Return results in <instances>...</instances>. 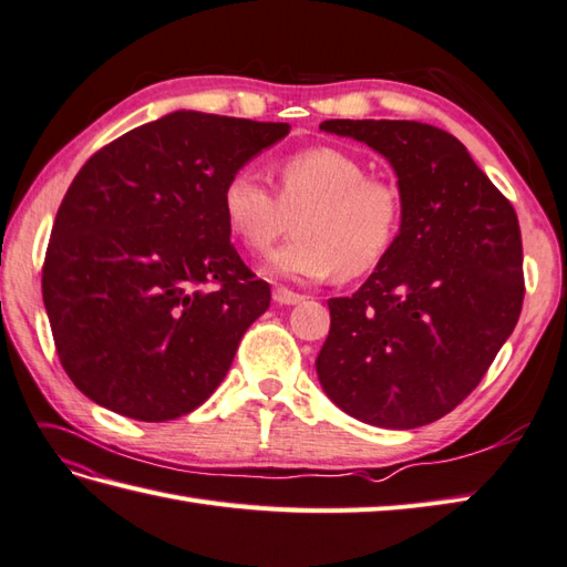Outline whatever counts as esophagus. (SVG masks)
Returning <instances> with one entry per match:
<instances>
[{
	"label": "esophagus",
	"mask_w": 567,
	"mask_h": 567,
	"mask_svg": "<svg viewBox=\"0 0 567 567\" xmlns=\"http://www.w3.org/2000/svg\"><path fill=\"white\" fill-rule=\"evenodd\" d=\"M303 300H306V296L291 291V288H286V286H276L274 288V303H279V306H298V303H303Z\"/></svg>",
	"instance_id": "obj_1"
}]
</instances>
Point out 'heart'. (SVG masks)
Listing matches in <instances>:
<instances>
[{
  "instance_id": "1",
  "label": "heart",
  "mask_w": 567,
  "mask_h": 567,
  "mask_svg": "<svg viewBox=\"0 0 567 567\" xmlns=\"http://www.w3.org/2000/svg\"><path fill=\"white\" fill-rule=\"evenodd\" d=\"M223 213L240 243L261 255L291 228L296 237L276 249L267 269L284 279H357L393 249L402 220L398 186L367 174L347 150L318 145L288 155L276 167V196L249 167L223 186Z\"/></svg>"
}]
</instances>
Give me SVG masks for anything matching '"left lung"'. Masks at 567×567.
I'll return each instance as SVG.
<instances>
[{
	"label": "left lung",
	"mask_w": 567,
	"mask_h": 567,
	"mask_svg": "<svg viewBox=\"0 0 567 567\" xmlns=\"http://www.w3.org/2000/svg\"><path fill=\"white\" fill-rule=\"evenodd\" d=\"M398 174L393 249L351 298H330L318 379L367 424L414 430L483 381L519 320L522 233L509 200L454 135L417 121H322Z\"/></svg>",
	"instance_id": "obj_1"
}]
</instances>
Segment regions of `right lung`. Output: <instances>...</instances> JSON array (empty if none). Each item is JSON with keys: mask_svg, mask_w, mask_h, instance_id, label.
Listing matches in <instances>:
<instances>
[{"mask_svg": "<svg viewBox=\"0 0 567 567\" xmlns=\"http://www.w3.org/2000/svg\"><path fill=\"white\" fill-rule=\"evenodd\" d=\"M288 123L174 111L84 162L43 261L70 381L141 422L196 410L228 373L271 288L230 243L223 186Z\"/></svg>", "mask_w": 567, "mask_h": 567, "instance_id": "1", "label": "right lung"}]
</instances>
